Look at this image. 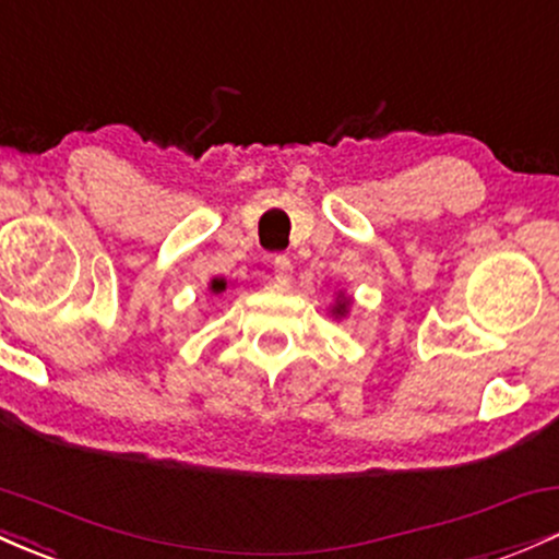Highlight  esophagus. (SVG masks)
Returning a JSON list of instances; mask_svg holds the SVG:
<instances>
[{
  "label": "esophagus",
  "instance_id": "obj_1",
  "mask_svg": "<svg viewBox=\"0 0 559 559\" xmlns=\"http://www.w3.org/2000/svg\"><path fill=\"white\" fill-rule=\"evenodd\" d=\"M273 270H275V278L281 281V284H289L292 278V260L286 254H275L273 257Z\"/></svg>",
  "mask_w": 559,
  "mask_h": 559
}]
</instances>
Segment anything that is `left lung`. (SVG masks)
Segmentation results:
<instances>
[{
  "label": "left lung",
  "mask_w": 559,
  "mask_h": 559,
  "mask_svg": "<svg viewBox=\"0 0 559 559\" xmlns=\"http://www.w3.org/2000/svg\"><path fill=\"white\" fill-rule=\"evenodd\" d=\"M347 299H336V305H334V310H331V312H334V316H345V312H347Z\"/></svg>",
  "instance_id": "8db88e82"
}]
</instances>
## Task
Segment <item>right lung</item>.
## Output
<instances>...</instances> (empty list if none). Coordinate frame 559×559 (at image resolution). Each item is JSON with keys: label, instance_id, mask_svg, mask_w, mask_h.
<instances>
[{"label": "right lung", "instance_id": "add662e5", "mask_svg": "<svg viewBox=\"0 0 559 559\" xmlns=\"http://www.w3.org/2000/svg\"><path fill=\"white\" fill-rule=\"evenodd\" d=\"M225 286H228V281H225V278H214L210 289H212L214 294H223V292H225Z\"/></svg>", "mask_w": 559, "mask_h": 559}]
</instances>
